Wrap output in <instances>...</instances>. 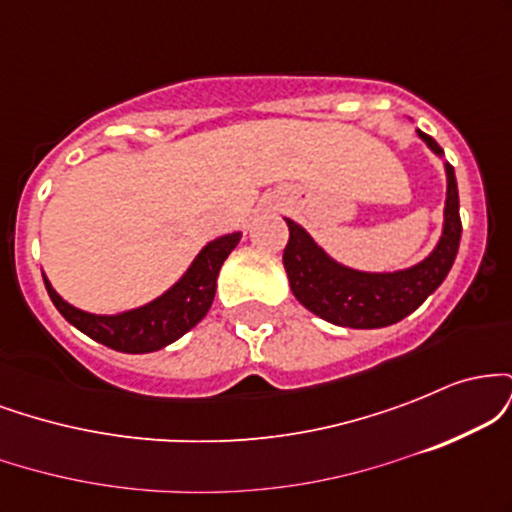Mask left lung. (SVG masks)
Instances as JSON below:
<instances>
[{
  "instance_id": "left-lung-1",
  "label": "left lung",
  "mask_w": 512,
  "mask_h": 512,
  "mask_svg": "<svg viewBox=\"0 0 512 512\" xmlns=\"http://www.w3.org/2000/svg\"><path fill=\"white\" fill-rule=\"evenodd\" d=\"M428 149L443 156L438 142L416 129ZM448 195H445L443 233L426 260L397 272H358L332 260L310 233L296 221L289 223V243L284 248V267L298 303L310 313L339 327L378 330L395 325L414 313L448 276L457 257L462 236L460 197H457L455 168L445 163Z\"/></svg>"
}]
</instances>
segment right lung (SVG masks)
<instances>
[{
    "instance_id": "add662e5",
    "label": "right lung",
    "mask_w": 512,
    "mask_h": 512,
    "mask_svg": "<svg viewBox=\"0 0 512 512\" xmlns=\"http://www.w3.org/2000/svg\"><path fill=\"white\" fill-rule=\"evenodd\" d=\"M238 243L240 233H228V236L211 240L199 250L190 269L163 296L154 298L142 308L125 310L117 315H93L74 308L52 289L45 274L43 281L55 308L76 330L96 339L98 344L122 351V354H149V351L173 344L209 313L216 293V276Z\"/></svg>"
}]
</instances>
